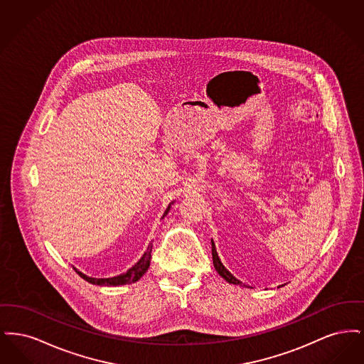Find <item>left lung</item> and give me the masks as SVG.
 <instances>
[{"label":"left lung","instance_id":"obj_1","mask_svg":"<svg viewBox=\"0 0 364 364\" xmlns=\"http://www.w3.org/2000/svg\"><path fill=\"white\" fill-rule=\"evenodd\" d=\"M211 254H213V263H214V267L215 270L218 272V274L223 278H225L226 281L229 284H235V285H242V282L236 277H233L228 270L225 269V266L221 263V260L218 258V254H217V250H215V245L214 242H211Z\"/></svg>","mask_w":364,"mask_h":364}]
</instances>
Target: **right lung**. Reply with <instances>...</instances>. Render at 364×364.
I'll use <instances>...</instances> for the list:
<instances>
[{"mask_svg": "<svg viewBox=\"0 0 364 364\" xmlns=\"http://www.w3.org/2000/svg\"><path fill=\"white\" fill-rule=\"evenodd\" d=\"M171 208V205L166 208L164 217L168 214ZM151 248H153V244L150 242L149 247H147V251L143 254V257L129 269L127 270V273H122L120 276H116V277L110 278H92L87 277L86 274H83L82 272H79L76 267L75 272L83 278L86 279L87 282L92 284V285H101V287H117V285H125V284H132V282H136L140 277L147 272V269L150 267V260H151Z\"/></svg>", "mask_w": 364, "mask_h": 364, "instance_id": "add662e5", "label": "right lung"}]
</instances>
